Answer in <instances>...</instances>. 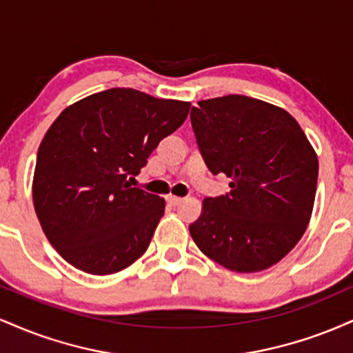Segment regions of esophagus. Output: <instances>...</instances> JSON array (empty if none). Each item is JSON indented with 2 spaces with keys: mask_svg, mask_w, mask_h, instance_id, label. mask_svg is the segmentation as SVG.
<instances>
[{
  "mask_svg": "<svg viewBox=\"0 0 353 353\" xmlns=\"http://www.w3.org/2000/svg\"><path fill=\"white\" fill-rule=\"evenodd\" d=\"M165 201H168L171 205H179L182 202L181 197H177V196H168L165 197Z\"/></svg>",
  "mask_w": 353,
  "mask_h": 353,
  "instance_id": "1",
  "label": "esophagus"
}]
</instances>
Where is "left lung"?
Segmentation results:
<instances>
[{
    "label": "left lung",
    "mask_w": 353,
    "mask_h": 353,
    "mask_svg": "<svg viewBox=\"0 0 353 353\" xmlns=\"http://www.w3.org/2000/svg\"><path fill=\"white\" fill-rule=\"evenodd\" d=\"M190 123L209 171L230 177V192L202 202L190 236L225 269H269L305 232L317 190V154L289 112L247 96L199 101Z\"/></svg>",
    "instance_id": "8db88e82"
}]
</instances>
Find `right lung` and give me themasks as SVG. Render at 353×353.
<instances>
[{"label":"right lung","instance_id":"add662e5","mask_svg":"<svg viewBox=\"0 0 353 353\" xmlns=\"http://www.w3.org/2000/svg\"><path fill=\"white\" fill-rule=\"evenodd\" d=\"M189 108L185 101L112 88L66 108L51 124L36 157L33 202L64 261L108 275L148 250L165 202L129 181L184 123Z\"/></svg>","mask_w":353,"mask_h":353}]
</instances>
